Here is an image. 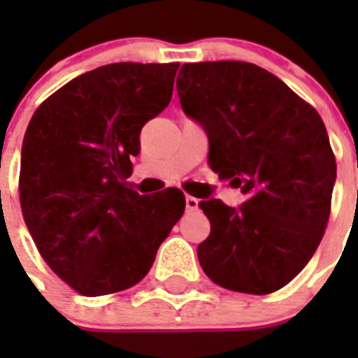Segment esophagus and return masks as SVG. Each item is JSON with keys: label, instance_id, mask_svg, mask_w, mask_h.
Masks as SVG:
<instances>
[{"label": "esophagus", "instance_id": "esophagus-1", "mask_svg": "<svg viewBox=\"0 0 358 358\" xmlns=\"http://www.w3.org/2000/svg\"><path fill=\"white\" fill-rule=\"evenodd\" d=\"M186 210H188V211L199 210V199L188 195V197H186Z\"/></svg>", "mask_w": 358, "mask_h": 358}]
</instances>
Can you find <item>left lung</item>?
<instances>
[{
  "label": "left lung",
  "instance_id": "left-lung-1",
  "mask_svg": "<svg viewBox=\"0 0 358 358\" xmlns=\"http://www.w3.org/2000/svg\"><path fill=\"white\" fill-rule=\"evenodd\" d=\"M177 91L182 110L206 129L210 169L248 197L238 210L201 202L211 224L197 248L202 271L227 290L276 292L314 256L330 218L337 164L327 127L251 62L182 64Z\"/></svg>",
  "mask_w": 358,
  "mask_h": 358
}]
</instances>
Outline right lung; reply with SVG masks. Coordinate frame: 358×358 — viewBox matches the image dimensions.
Returning a JSON list of instances; mask_svg holds the SVG:
<instances>
[{
    "instance_id": "1",
    "label": "right lung",
    "mask_w": 358,
    "mask_h": 358,
    "mask_svg": "<svg viewBox=\"0 0 358 358\" xmlns=\"http://www.w3.org/2000/svg\"><path fill=\"white\" fill-rule=\"evenodd\" d=\"M179 62H116L37 107L21 150L19 201L43 260L94 297L140 283L185 213V194L140 195L127 182L140 132L172 100Z\"/></svg>"
}]
</instances>
